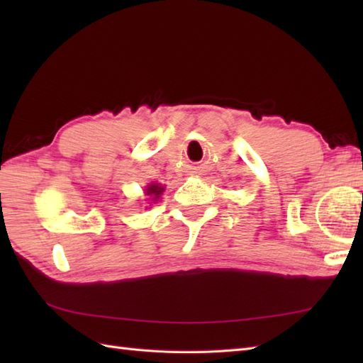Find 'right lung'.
Segmentation results:
<instances>
[{
  "mask_svg": "<svg viewBox=\"0 0 363 363\" xmlns=\"http://www.w3.org/2000/svg\"><path fill=\"white\" fill-rule=\"evenodd\" d=\"M162 191H164V187H162L160 184H150V186L146 187V195L152 196V199H157L159 195H162Z\"/></svg>",
  "mask_w": 363,
  "mask_h": 363,
  "instance_id": "1",
  "label": "right lung"
}]
</instances>
